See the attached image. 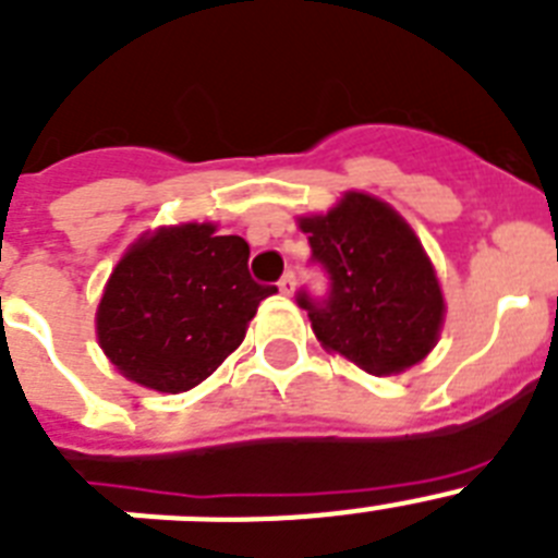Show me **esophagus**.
<instances>
[{
	"instance_id": "34e87169",
	"label": "esophagus",
	"mask_w": 558,
	"mask_h": 558,
	"mask_svg": "<svg viewBox=\"0 0 558 558\" xmlns=\"http://www.w3.org/2000/svg\"><path fill=\"white\" fill-rule=\"evenodd\" d=\"M279 290H282L284 295H290L295 290V276L293 274H284L282 279H279Z\"/></svg>"
}]
</instances>
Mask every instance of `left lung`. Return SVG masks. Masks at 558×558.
Returning <instances> with one entry per match:
<instances>
[{
	"label": "left lung",
	"instance_id": "left-lung-1",
	"mask_svg": "<svg viewBox=\"0 0 558 558\" xmlns=\"http://www.w3.org/2000/svg\"><path fill=\"white\" fill-rule=\"evenodd\" d=\"M329 293L295 295L324 349L368 374L416 366L436 347L445 295L430 256L386 201L347 192L327 215L299 218Z\"/></svg>",
	"mask_w": 558,
	"mask_h": 558
}]
</instances>
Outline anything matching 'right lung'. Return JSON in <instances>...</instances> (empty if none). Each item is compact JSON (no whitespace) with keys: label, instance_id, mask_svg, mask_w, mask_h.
Segmentation results:
<instances>
[{"label":"right lung","instance_id":"obj_1","mask_svg":"<svg viewBox=\"0 0 558 558\" xmlns=\"http://www.w3.org/2000/svg\"><path fill=\"white\" fill-rule=\"evenodd\" d=\"M248 243L215 223L161 226L140 236L108 276L97 340L122 377L161 393L204 383L245 338L263 299Z\"/></svg>","mask_w":558,"mask_h":558}]
</instances>
